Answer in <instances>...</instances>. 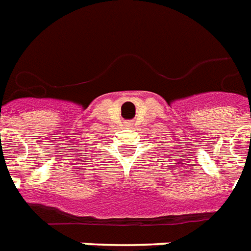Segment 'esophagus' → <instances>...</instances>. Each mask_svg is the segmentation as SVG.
Here are the masks:
<instances>
[{
    "label": "esophagus",
    "mask_w": 251,
    "mask_h": 251,
    "mask_svg": "<svg viewBox=\"0 0 251 251\" xmlns=\"http://www.w3.org/2000/svg\"><path fill=\"white\" fill-rule=\"evenodd\" d=\"M132 124H134V122H132V121H126L125 122V126H126V127H131Z\"/></svg>",
    "instance_id": "34e87169"
}]
</instances>
